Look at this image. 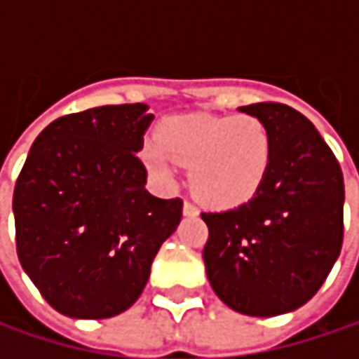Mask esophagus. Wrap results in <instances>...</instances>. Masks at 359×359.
Wrapping results in <instances>:
<instances>
[{
	"label": "esophagus",
	"instance_id": "obj_1",
	"mask_svg": "<svg viewBox=\"0 0 359 359\" xmlns=\"http://www.w3.org/2000/svg\"><path fill=\"white\" fill-rule=\"evenodd\" d=\"M182 212H184V216H197V214H199V210H197L191 201H184V203H182Z\"/></svg>",
	"mask_w": 359,
	"mask_h": 359
}]
</instances>
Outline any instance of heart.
I'll list each match as a JSON object with an SVG mask.
<instances>
[{"mask_svg": "<svg viewBox=\"0 0 359 359\" xmlns=\"http://www.w3.org/2000/svg\"><path fill=\"white\" fill-rule=\"evenodd\" d=\"M272 156V133L253 114L172 116L158 137H147L141 145V158L158 179L172 180L177 164L191 166V191L212 208H235L251 199Z\"/></svg>", "mask_w": 359, "mask_h": 359, "instance_id": "heart-1", "label": "heart"}]
</instances>
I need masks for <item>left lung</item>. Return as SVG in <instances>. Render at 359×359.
<instances>
[{
  "label": "left lung",
  "mask_w": 359,
  "mask_h": 359,
  "mask_svg": "<svg viewBox=\"0 0 359 359\" xmlns=\"http://www.w3.org/2000/svg\"><path fill=\"white\" fill-rule=\"evenodd\" d=\"M274 141L270 170L250 201L203 212V262L214 293L235 312L278 316L323 287L343 245V172L314 124L276 102L239 108Z\"/></svg>",
  "instance_id": "obj_1"
}]
</instances>
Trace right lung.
<instances>
[{
    "instance_id": "right-lung-1",
    "label": "right lung",
    "mask_w": 359,
    "mask_h": 359,
    "mask_svg": "<svg viewBox=\"0 0 359 359\" xmlns=\"http://www.w3.org/2000/svg\"><path fill=\"white\" fill-rule=\"evenodd\" d=\"M151 120L145 104L66 114L41 130L18 175V259L64 316L100 320L128 310L179 226L182 199L145 189L137 151Z\"/></svg>"
}]
</instances>
